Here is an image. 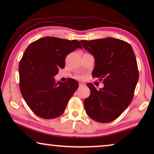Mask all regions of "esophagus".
I'll return each mask as SVG.
<instances>
[{
	"mask_svg": "<svg viewBox=\"0 0 154 154\" xmlns=\"http://www.w3.org/2000/svg\"><path fill=\"white\" fill-rule=\"evenodd\" d=\"M79 87H82V86H83V85H85V83H83V82H79Z\"/></svg>",
	"mask_w": 154,
	"mask_h": 154,
	"instance_id": "obj_1",
	"label": "esophagus"
}]
</instances>
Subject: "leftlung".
Instances as JSON below:
<instances>
[{
  "label": "left lung",
  "instance_id": "left-lung-1",
  "mask_svg": "<svg viewBox=\"0 0 154 154\" xmlns=\"http://www.w3.org/2000/svg\"><path fill=\"white\" fill-rule=\"evenodd\" d=\"M82 45L94 57L93 77L105 85L97 90L87 83L90 95L84 100L85 112L90 118L101 123L115 120L132 100L139 71L135 54L126 41L111 37L81 41Z\"/></svg>",
  "mask_w": 154,
  "mask_h": 154
}]
</instances>
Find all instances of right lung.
<instances>
[{
    "instance_id": "1",
    "label": "right lung",
    "mask_w": 154,
    "mask_h": 154,
    "mask_svg": "<svg viewBox=\"0 0 154 154\" xmlns=\"http://www.w3.org/2000/svg\"><path fill=\"white\" fill-rule=\"evenodd\" d=\"M79 41L45 36L28 45L19 64L20 89L26 103L36 116L54 119L64 113L69 99L79 87L73 79L56 82L54 77L64 69L68 54Z\"/></svg>"
}]
</instances>
